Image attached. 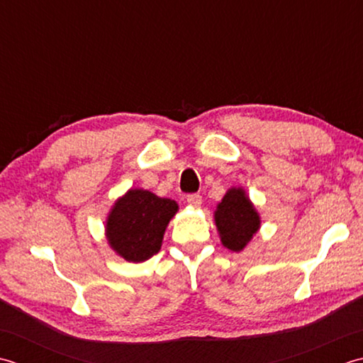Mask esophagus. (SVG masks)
I'll return each instance as SVG.
<instances>
[{"mask_svg": "<svg viewBox=\"0 0 363 363\" xmlns=\"http://www.w3.org/2000/svg\"><path fill=\"white\" fill-rule=\"evenodd\" d=\"M186 202L191 205V206H201L202 205V196L201 194H188L186 196Z\"/></svg>", "mask_w": 363, "mask_h": 363, "instance_id": "1", "label": "esophagus"}]
</instances>
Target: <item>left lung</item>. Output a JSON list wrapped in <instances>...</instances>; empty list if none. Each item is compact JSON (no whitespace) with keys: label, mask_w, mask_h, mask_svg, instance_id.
Segmentation results:
<instances>
[{"label":"left lung","mask_w":363,"mask_h":363,"mask_svg":"<svg viewBox=\"0 0 363 363\" xmlns=\"http://www.w3.org/2000/svg\"><path fill=\"white\" fill-rule=\"evenodd\" d=\"M224 246L240 252L260 227V218L242 189H230L214 213Z\"/></svg>","instance_id":"8db88e82"}]
</instances>
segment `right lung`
<instances>
[{"mask_svg": "<svg viewBox=\"0 0 363 363\" xmlns=\"http://www.w3.org/2000/svg\"><path fill=\"white\" fill-rule=\"evenodd\" d=\"M179 210L171 199L150 191L131 189L109 213L106 236L117 254L128 262H145L161 249L169 220Z\"/></svg>", "mask_w": 363, "mask_h": 363, "instance_id": "1", "label": "right lung"}]
</instances>
